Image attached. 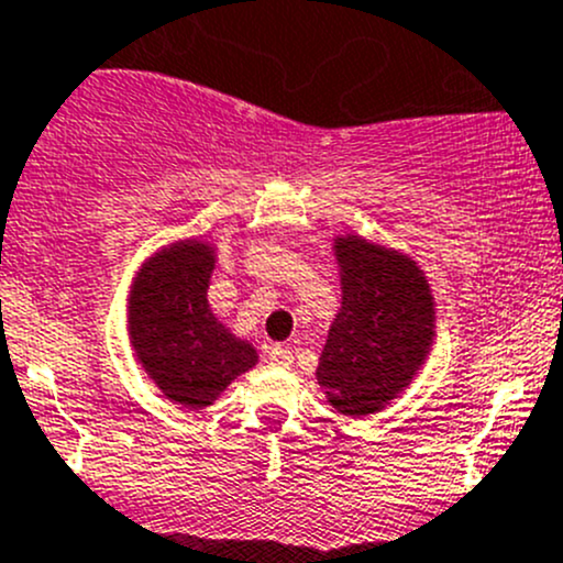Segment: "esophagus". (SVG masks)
<instances>
[{"label": "esophagus", "mask_w": 563, "mask_h": 563, "mask_svg": "<svg viewBox=\"0 0 563 563\" xmlns=\"http://www.w3.org/2000/svg\"><path fill=\"white\" fill-rule=\"evenodd\" d=\"M269 363L277 368H288L294 363V352L288 346H272L269 349Z\"/></svg>", "instance_id": "34e87169"}]
</instances>
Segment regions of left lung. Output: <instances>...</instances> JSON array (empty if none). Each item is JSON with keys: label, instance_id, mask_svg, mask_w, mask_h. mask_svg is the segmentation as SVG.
<instances>
[{"label": "left lung", "instance_id": "obj_1", "mask_svg": "<svg viewBox=\"0 0 563 563\" xmlns=\"http://www.w3.org/2000/svg\"><path fill=\"white\" fill-rule=\"evenodd\" d=\"M341 310L321 349L319 379L327 401L349 418L379 412L412 382L434 343V297L409 255L338 236Z\"/></svg>", "mask_w": 563, "mask_h": 563}]
</instances>
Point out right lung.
Segmentation results:
<instances>
[{"label":"right lung","mask_w":563,"mask_h":563,"mask_svg":"<svg viewBox=\"0 0 563 563\" xmlns=\"http://www.w3.org/2000/svg\"><path fill=\"white\" fill-rule=\"evenodd\" d=\"M214 264L209 242H176L145 261L129 294L136 360L170 401L192 409L214 404L236 376L258 363L253 343L211 313L206 291Z\"/></svg>","instance_id":"add662e5"}]
</instances>
